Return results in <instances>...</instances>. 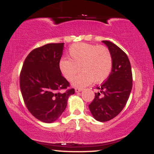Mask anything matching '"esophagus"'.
<instances>
[{
  "label": "esophagus",
  "mask_w": 154,
  "mask_h": 154,
  "mask_svg": "<svg viewBox=\"0 0 154 154\" xmlns=\"http://www.w3.org/2000/svg\"><path fill=\"white\" fill-rule=\"evenodd\" d=\"M82 91V88H75L76 93H79V92H81Z\"/></svg>",
  "instance_id": "esophagus-1"
}]
</instances>
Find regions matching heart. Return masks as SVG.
Listing matches in <instances>:
<instances>
[{"label": "heart", "mask_w": 154, "mask_h": 154, "mask_svg": "<svg viewBox=\"0 0 154 154\" xmlns=\"http://www.w3.org/2000/svg\"><path fill=\"white\" fill-rule=\"evenodd\" d=\"M70 59L59 60L60 72L65 79L72 81L79 70L82 72L73 81L75 87H84L95 83H101L110 75L113 66L112 56L107 47L93 44L78 43L69 49Z\"/></svg>", "instance_id": "1"}]
</instances>
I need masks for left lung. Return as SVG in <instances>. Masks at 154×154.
<instances>
[{
    "label": "left lung",
    "mask_w": 154,
    "mask_h": 154,
    "mask_svg": "<svg viewBox=\"0 0 154 154\" xmlns=\"http://www.w3.org/2000/svg\"><path fill=\"white\" fill-rule=\"evenodd\" d=\"M102 42L112 56V69L107 80L96 88L99 92L95 94L89 109L97 121L103 122L117 116L126 105L132 91V74L127 54L114 43Z\"/></svg>",
    "instance_id": "left-lung-1"
}]
</instances>
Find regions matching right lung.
Here are the masks:
<instances>
[{
	"mask_svg": "<svg viewBox=\"0 0 154 154\" xmlns=\"http://www.w3.org/2000/svg\"><path fill=\"white\" fill-rule=\"evenodd\" d=\"M63 44L48 43L32 51L24 60L19 77L26 108L36 119L45 123L59 119L68 98L75 93L74 88L67 89L69 83L59 68Z\"/></svg>",
	"mask_w": 154,
	"mask_h": 154,
	"instance_id": "1",
	"label": "right lung"
}]
</instances>
